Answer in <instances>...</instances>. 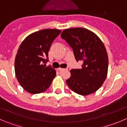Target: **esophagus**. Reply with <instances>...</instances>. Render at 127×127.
I'll use <instances>...</instances> for the list:
<instances>
[{
	"label": "esophagus",
	"mask_w": 127,
	"mask_h": 127,
	"mask_svg": "<svg viewBox=\"0 0 127 127\" xmlns=\"http://www.w3.org/2000/svg\"><path fill=\"white\" fill-rule=\"evenodd\" d=\"M58 69V71H63V70H64V69H63V68H58L57 69Z\"/></svg>",
	"instance_id": "obj_1"
}]
</instances>
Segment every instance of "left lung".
Returning <instances> with one entry per match:
<instances>
[{
  "label": "left lung",
  "mask_w": 127,
  "mask_h": 127,
  "mask_svg": "<svg viewBox=\"0 0 127 127\" xmlns=\"http://www.w3.org/2000/svg\"><path fill=\"white\" fill-rule=\"evenodd\" d=\"M61 37L72 48L76 61L83 62L82 68L71 70L67 85L80 95L95 92L107 74L108 57L103 43L95 33L82 28L65 29Z\"/></svg>",
  "instance_id": "left-lung-1"
}]
</instances>
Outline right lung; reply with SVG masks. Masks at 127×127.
I'll list each match as a JSON object with an SVG mask.
<instances>
[{
  "instance_id": "obj_1",
  "label": "right lung",
  "mask_w": 127,
  "mask_h": 127,
  "mask_svg": "<svg viewBox=\"0 0 127 127\" xmlns=\"http://www.w3.org/2000/svg\"><path fill=\"white\" fill-rule=\"evenodd\" d=\"M60 33L58 29H43L28 35L20 45L15 57V74L21 86L29 93L45 92L55 77V69L50 65L45 67V63L51 45Z\"/></svg>"
}]
</instances>
